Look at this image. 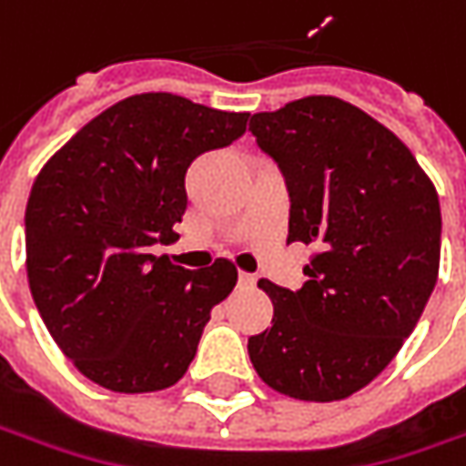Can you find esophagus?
<instances>
[{
  "label": "esophagus",
  "instance_id": "1",
  "mask_svg": "<svg viewBox=\"0 0 466 466\" xmlns=\"http://www.w3.org/2000/svg\"><path fill=\"white\" fill-rule=\"evenodd\" d=\"M238 285H241V288H254V285H257V275L241 272V275H238Z\"/></svg>",
  "mask_w": 466,
  "mask_h": 466
}]
</instances>
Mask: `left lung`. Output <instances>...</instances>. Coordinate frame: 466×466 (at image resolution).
<instances>
[{"instance_id":"8db88e82","label":"left lung","mask_w":466,"mask_h":466,"mask_svg":"<svg viewBox=\"0 0 466 466\" xmlns=\"http://www.w3.org/2000/svg\"><path fill=\"white\" fill-rule=\"evenodd\" d=\"M248 132L285 176L288 243L319 248L300 290L259 279L275 316L248 358L279 394L345 400L394 360L436 288L439 194L400 137L331 96L254 114Z\"/></svg>"}]
</instances>
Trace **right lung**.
<instances>
[{
  "label": "right lung",
  "instance_id": "1",
  "mask_svg": "<svg viewBox=\"0 0 466 466\" xmlns=\"http://www.w3.org/2000/svg\"><path fill=\"white\" fill-rule=\"evenodd\" d=\"M246 121L142 93L87 121L38 173L25 209L30 293L59 350L103 389L176 384L212 306L236 288L228 259L194 272L153 246L176 238L188 166L236 142Z\"/></svg>",
  "mask_w": 466,
  "mask_h": 466
}]
</instances>
